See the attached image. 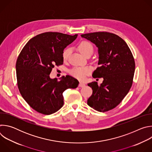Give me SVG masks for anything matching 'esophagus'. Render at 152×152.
Masks as SVG:
<instances>
[{"label": "esophagus", "mask_w": 152, "mask_h": 152, "mask_svg": "<svg viewBox=\"0 0 152 152\" xmlns=\"http://www.w3.org/2000/svg\"><path fill=\"white\" fill-rule=\"evenodd\" d=\"M79 86H80V87H83V86H85V83L84 82H79Z\"/></svg>", "instance_id": "1"}]
</instances>
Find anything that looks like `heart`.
<instances>
[{"label": "heart", "mask_w": 152, "mask_h": 152, "mask_svg": "<svg viewBox=\"0 0 152 152\" xmlns=\"http://www.w3.org/2000/svg\"><path fill=\"white\" fill-rule=\"evenodd\" d=\"M78 49L82 55L85 56H86L89 54H92L93 52V46L91 43L86 41H83L79 43L78 45ZM70 52L71 49L69 48L63 51L62 58L64 61L68 59ZM90 72L91 68L89 67H77L70 70V74L73 77L78 79L82 80L85 79L86 76L90 74Z\"/></svg>", "instance_id": "1"}]
</instances>
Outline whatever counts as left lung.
I'll list each match as a JSON object with an SVG mask.
<instances>
[{
	"instance_id": "obj_1",
	"label": "left lung",
	"mask_w": 152,
	"mask_h": 152,
	"mask_svg": "<svg viewBox=\"0 0 152 152\" xmlns=\"http://www.w3.org/2000/svg\"><path fill=\"white\" fill-rule=\"evenodd\" d=\"M98 48V67L93 77H103L88 83L93 90L87 104L99 112H106L115 107L131 89L135 72L133 55L126 42L119 36L110 32H97L80 35Z\"/></svg>"
}]
</instances>
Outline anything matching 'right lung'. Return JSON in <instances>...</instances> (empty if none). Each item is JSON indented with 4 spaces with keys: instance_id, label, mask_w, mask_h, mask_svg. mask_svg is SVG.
I'll return each mask as SVG.
<instances>
[{
    "instance_id": "obj_1",
    "label": "right lung",
    "mask_w": 152,
    "mask_h": 152,
    "mask_svg": "<svg viewBox=\"0 0 152 152\" xmlns=\"http://www.w3.org/2000/svg\"><path fill=\"white\" fill-rule=\"evenodd\" d=\"M77 35L48 32L31 38L19 54L16 75L19 91L28 104L37 112L50 115L64 104L63 92L76 88L78 80L69 75L58 80L49 75L55 66L63 64L64 49Z\"/></svg>"
}]
</instances>
